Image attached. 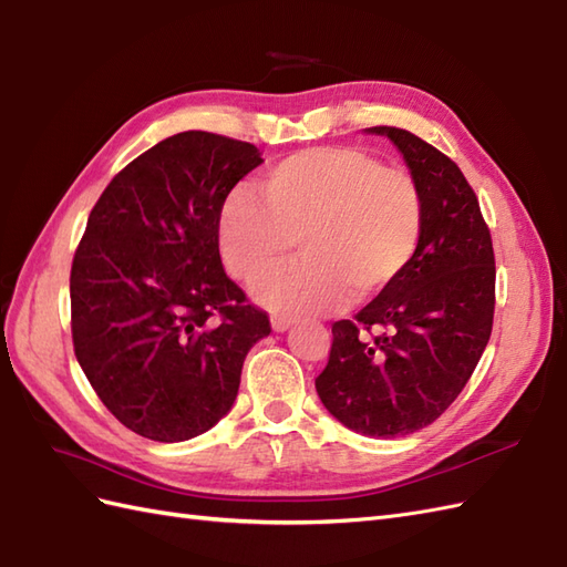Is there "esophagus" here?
<instances>
[{"label":"esophagus","mask_w":567,"mask_h":567,"mask_svg":"<svg viewBox=\"0 0 567 567\" xmlns=\"http://www.w3.org/2000/svg\"><path fill=\"white\" fill-rule=\"evenodd\" d=\"M272 331H278V333H285V331H289V328L295 326V319H287V316H272Z\"/></svg>","instance_id":"esophagus-1"}]
</instances>
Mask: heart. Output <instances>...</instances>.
<instances>
[{"label":"heart","mask_w":567,"mask_h":567,"mask_svg":"<svg viewBox=\"0 0 567 567\" xmlns=\"http://www.w3.org/2000/svg\"><path fill=\"white\" fill-rule=\"evenodd\" d=\"M260 197L236 188L219 207L217 239L231 278L254 282L278 316L326 313L396 285L425 231V195L403 168L354 147L285 156L258 181ZM297 240L302 260L269 274ZM269 275L266 276L265 272Z\"/></svg>","instance_id":"b5f03b06"}]
</instances>
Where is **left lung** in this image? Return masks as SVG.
<instances>
[{
	"mask_svg": "<svg viewBox=\"0 0 567 567\" xmlns=\"http://www.w3.org/2000/svg\"><path fill=\"white\" fill-rule=\"evenodd\" d=\"M367 133L403 154L425 195V231L403 278L333 323L316 391L346 427L389 440L434 423L476 370L493 331L495 254L478 197L450 156L401 127Z\"/></svg>",
	"mask_w": 567,
	"mask_h": 567,
	"instance_id": "left-lung-1",
	"label": "left lung"
}]
</instances>
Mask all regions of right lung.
<instances>
[{
	"label": "right lung",
	"instance_id": "add662e5",
	"mask_svg": "<svg viewBox=\"0 0 567 567\" xmlns=\"http://www.w3.org/2000/svg\"><path fill=\"white\" fill-rule=\"evenodd\" d=\"M260 162L254 144L188 130L130 162L91 209L70 275L74 354L142 437L183 442L219 423L270 333L217 239L224 197Z\"/></svg>",
	"mask_w": 567,
	"mask_h": 567
}]
</instances>
